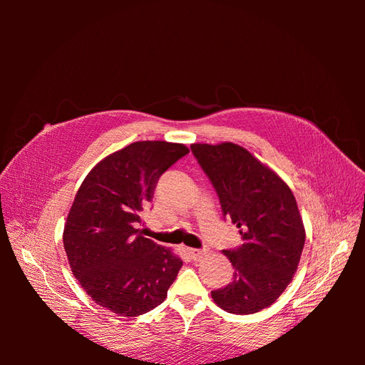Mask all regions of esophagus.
<instances>
[{
	"mask_svg": "<svg viewBox=\"0 0 365 365\" xmlns=\"http://www.w3.org/2000/svg\"><path fill=\"white\" fill-rule=\"evenodd\" d=\"M189 254L190 256L193 257V260H200L204 254H205V251H201V250H195V248H189Z\"/></svg>",
	"mask_w": 365,
	"mask_h": 365,
	"instance_id": "1",
	"label": "esophagus"
}]
</instances>
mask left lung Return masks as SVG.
Returning <instances> with one entry per match:
<instances>
[{"mask_svg":"<svg viewBox=\"0 0 365 365\" xmlns=\"http://www.w3.org/2000/svg\"><path fill=\"white\" fill-rule=\"evenodd\" d=\"M190 149L244 240L224 250L235 279L212 297L230 314H256L277 300L300 263L306 233L297 201L277 173L235 143Z\"/></svg>","mask_w":365,"mask_h":365,"instance_id":"8db88e82","label":"left lung"}]
</instances>
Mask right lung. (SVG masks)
I'll use <instances>...</instances> for the list:
<instances>
[{
  "mask_svg": "<svg viewBox=\"0 0 365 365\" xmlns=\"http://www.w3.org/2000/svg\"><path fill=\"white\" fill-rule=\"evenodd\" d=\"M189 153L184 145L135 141L86 175L63 228V248L77 282L120 317L161 304L182 260L135 228L160 176Z\"/></svg>",
  "mask_w": 365,
  "mask_h": 365,
  "instance_id": "1",
  "label": "right lung"
}]
</instances>
